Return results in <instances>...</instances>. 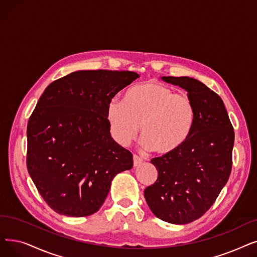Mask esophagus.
<instances>
[{
  "instance_id": "esophagus-1",
  "label": "esophagus",
  "mask_w": 257,
  "mask_h": 257,
  "mask_svg": "<svg viewBox=\"0 0 257 257\" xmlns=\"http://www.w3.org/2000/svg\"><path fill=\"white\" fill-rule=\"evenodd\" d=\"M142 162H143V159L140 158L139 155H137V154L133 155V166L137 167V166H139Z\"/></svg>"
}]
</instances>
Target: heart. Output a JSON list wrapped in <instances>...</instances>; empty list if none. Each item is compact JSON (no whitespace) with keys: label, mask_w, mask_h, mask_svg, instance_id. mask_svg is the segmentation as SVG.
<instances>
[{"label":"heart","mask_w":257,"mask_h":257,"mask_svg":"<svg viewBox=\"0 0 257 257\" xmlns=\"http://www.w3.org/2000/svg\"><path fill=\"white\" fill-rule=\"evenodd\" d=\"M106 118L111 137L121 146L138 137L141 126L143 146L169 155L190 138L196 109L187 94L174 93L172 88L159 82H146L130 87L124 102L110 99Z\"/></svg>","instance_id":"obj_1"}]
</instances>
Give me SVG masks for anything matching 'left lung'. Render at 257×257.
<instances>
[{
	"label": "left lung",
	"mask_w": 257,
	"mask_h": 257,
	"mask_svg": "<svg viewBox=\"0 0 257 257\" xmlns=\"http://www.w3.org/2000/svg\"><path fill=\"white\" fill-rule=\"evenodd\" d=\"M162 80L188 92L196 120L181 149L151 160L159 176L144 195L156 217L185 225L203 216L227 184L234 131L222 99L205 84L189 76H162Z\"/></svg>",
	"instance_id": "left-lung-1"
}]
</instances>
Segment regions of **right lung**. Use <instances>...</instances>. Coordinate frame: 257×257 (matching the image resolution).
<instances>
[{"mask_svg":"<svg viewBox=\"0 0 257 257\" xmlns=\"http://www.w3.org/2000/svg\"><path fill=\"white\" fill-rule=\"evenodd\" d=\"M132 71L80 70L52 82L27 125V169L57 213L82 217L102 207L132 154L110 135V99L137 80Z\"/></svg>","mask_w":257,"mask_h":257,"instance_id":"add662e5","label":"right lung"}]
</instances>
